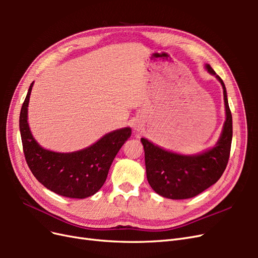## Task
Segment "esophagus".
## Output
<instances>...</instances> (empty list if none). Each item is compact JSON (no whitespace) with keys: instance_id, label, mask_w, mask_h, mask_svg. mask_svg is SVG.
<instances>
[{"instance_id":"34e87169","label":"esophagus","mask_w":258,"mask_h":258,"mask_svg":"<svg viewBox=\"0 0 258 258\" xmlns=\"http://www.w3.org/2000/svg\"><path fill=\"white\" fill-rule=\"evenodd\" d=\"M142 127H143V123L140 121V120H137L135 123H134V129L136 130V131H140L142 129Z\"/></svg>"}]
</instances>
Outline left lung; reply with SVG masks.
I'll list each match as a JSON object with an SVG mask.
<instances>
[{
  "instance_id": "obj_1",
  "label": "left lung",
  "mask_w": 258,
  "mask_h": 258,
  "mask_svg": "<svg viewBox=\"0 0 258 258\" xmlns=\"http://www.w3.org/2000/svg\"><path fill=\"white\" fill-rule=\"evenodd\" d=\"M208 71L215 75L223 86L226 120L222 135L214 147L198 155H179L162 150L142 138L144 146L146 176L152 188L169 199H188L215 184L227 167L231 140L232 117L228 105L225 84L214 70L206 64Z\"/></svg>"
}]
</instances>
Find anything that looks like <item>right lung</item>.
<instances>
[{
	"instance_id": "right-lung-1",
	"label": "right lung",
	"mask_w": 258,
	"mask_h": 258,
	"mask_svg": "<svg viewBox=\"0 0 258 258\" xmlns=\"http://www.w3.org/2000/svg\"><path fill=\"white\" fill-rule=\"evenodd\" d=\"M33 83L21 106L19 128L26 161L46 188L68 198L83 199L103 186L115 156L131 136L129 127L115 130L98 142L73 153H56L41 147L31 134L28 105Z\"/></svg>"
}]
</instances>
